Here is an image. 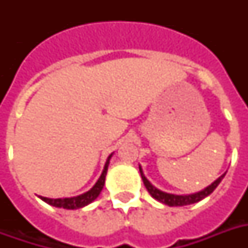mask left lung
I'll list each match as a JSON object with an SVG mask.
<instances>
[{
    "mask_svg": "<svg viewBox=\"0 0 248 248\" xmlns=\"http://www.w3.org/2000/svg\"><path fill=\"white\" fill-rule=\"evenodd\" d=\"M139 170L144 185H145V188H147V190L149 192V194H151L155 200L158 201V202H161V203L163 204H167V206H171V207H173V206H186V204L197 203V202L202 201L203 198L210 196V194L215 190L216 186L221 183V180H223L224 176H225V173H223V175L220 177H217L211 185H208V186H206V188L200 190V192L193 193V194H181L180 196V194H171V193H166L162 192V190H159V189H157L155 185L152 184L151 181L145 177L141 166H139Z\"/></svg>",
    "mask_w": 248,
    "mask_h": 248,
    "instance_id": "left-lung-1",
    "label": "left lung"
}]
</instances>
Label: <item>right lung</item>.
Here are the masks:
<instances>
[{"label": "right lung", "instance_id": "obj_1", "mask_svg": "<svg viewBox=\"0 0 248 248\" xmlns=\"http://www.w3.org/2000/svg\"><path fill=\"white\" fill-rule=\"evenodd\" d=\"M112 155H109V157L107 158V162H105L104 170L101 172L100 177L97 179V181L95 183L93 188L90 189L89 192L83 193V194H79L77 197H71V198H47V197L40 196V198L46 203L51 204L54 207L59 208H67V210H77V208H82L85 206H87L89 203H91L93 201H95L99 197L100 192L103 190V186L105 184V176H107V171H108L109 161L112 158Z\"/></svg>", "mask_w": 248, "mask_h": 248}]
</instances>
